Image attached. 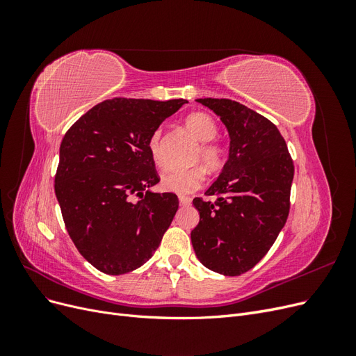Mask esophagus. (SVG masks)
<instances>
[{
    "label": "esophagus",
    "instance_id": "esophagus-1",
    "mask_svg": "<svg viewBox=\"0 0 356 356\" xmlns=\"http://www.w3.org/2000/svg\"><path fill=\"white\" fill-rule=\"evenodd\" d=\"M179 203L182 204V207H188V204L191 203V197L184 196V195H181V196H179Z\"/></svg>",
    "mask_w": 356,
    "mask_h": 356
}]
</instances>
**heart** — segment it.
<instances>
[{"label": "heart", "mask_w": 356, "mask_h": 356, "mask_svg": "<svg viewBox=\"0 0 356 356\" xmlns=\"http://www.w3.org/2000/svg\"><path fill=\"white\" fill-rule=\"evenodd\" d=\"M186 126L188 131L197 138L202 143L196 152V160L209 169H218L224 163L225 149L221 144L213 143L212 139L217 136L218 127L213 118L207 113H191L186 117ZM161 132L160 129L152 134L148 139V149L152 159L157 166H161ZM204 178H207V170L202 165H195L187 169L170 170L161 177V187L166 191L178 193V195H188V193L197 190Z\"/></svg>", "instance_id": "b5f03b06"}]
</instances>
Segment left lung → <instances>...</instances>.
<instances>
[{
	"label": "left lung",
	"mask_w": 356,
	"mask_h": 356,
	"mask_svg": "<svg viewBox=\"0 0 356 356\" xmlns=\"http://www.w3.org/2000/svg\"><path fill=\"white\" fill-rule=\"evenodd\" d=\"M220 115L230 136L229 159L207 196L193 200L200 220L191 232L199 261L239 276L270 250L289 212L294 163L285 139L266 117L232 99H197Z\"/></svg>",
	"instance_id": "1"
}]
</instances>
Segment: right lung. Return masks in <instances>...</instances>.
I'll use <instances>...</instances> for the list:
<instances>
[{
	"label": "right lung",
	"instance_id": "1",
	"mask_svg": "<svg viewBox=\"0 0 356 356\" xmlns=\"http://www.w3.org/2000/svg\"><path fill=\"white\" fill-rule=\"evenodd\" d=\"M186 102L106 99L62 139L55 177L62 218L79 252L106 275L148 261L175 217L177 195L149 191L160 178L148 139Z\"/></svg>",
	"mask_w": 356,
	"mask_h": 356
}]
</instances>
